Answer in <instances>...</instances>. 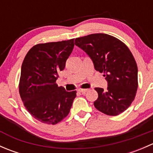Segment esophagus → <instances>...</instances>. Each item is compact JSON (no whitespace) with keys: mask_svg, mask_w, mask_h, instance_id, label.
Returning <instances> with one entry per match:
<instances>
[{"mask_svg":"<svg viewBox=\"0 0 153 153\" xmlns=\"http://www.w3.org/2000/svg\"><path fill=\"white\" fill-rule=\"evenodd\" d=\"M88 90H89L88 89H78V92H81V93H82V94H85Z\"/></svg>","mask_w":153,"mask_h":153,"instance_id":"34e87169","label":"esophagus"}]
</instances>
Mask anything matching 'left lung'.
I'll use <instances>...</instances> for the list:
<instances>
[{"label":"left lung","instance_id":"obj_1","mask_svg":"<svg viewBox=\"0 0 153 153\" xmlns=\"http://www.w3.org/2000/svg\"><path fill=\"white\" fill-rule=\"evenodd\" d=\"M75 44L92 59L96 71L104 73L107 89L95 88L98 110L108 115L124 112L135 99L138 89V67L132 52L118 38L104 33L75 38Z\"/></svg>","mask_w":153,"mask_h":153}]
</instances>
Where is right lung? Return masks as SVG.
I'll list each match as a JSON object with an SVG mask.
<instances>
[{"label":"right lung","instance_id":"right-lung-1","mask_svg":"<svg viewBox=\"0 0 153 153\" xmlns=\"http://www.w3.org/2000/svg\"><path fill=\"white\" fill-rule=\"evenodd\" d=\"M73 47L74 39L39 44L24 58L19 93L26 109L40 122L56 124L69 113L76 91L67 92L56 80Z\"/></svg>","mask_w":153,"mask_h":153}]
</instances>
